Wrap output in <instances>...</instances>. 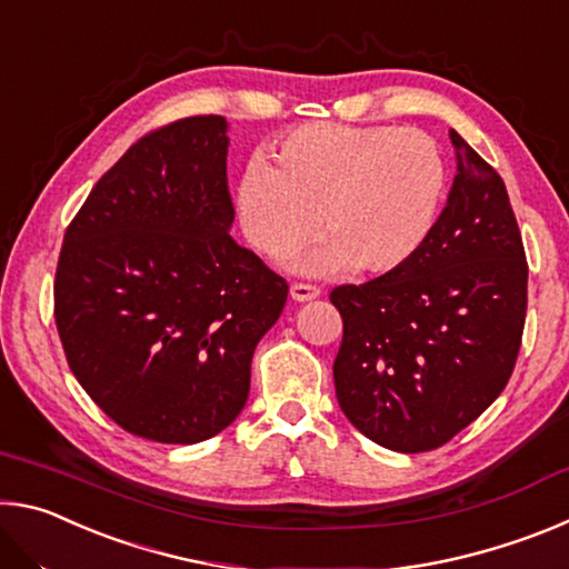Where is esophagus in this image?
I'll use <instances>...</instances> for the list:
<instances>
[{
    "label": "esophagus",
    "instance_id": "1",
    "mask_svg": "<svg viewBox=\"0 0 569 569\" xmlns=\"http://www.w3.org/2000/svg\"><path fill=\"white\" fill-rule=\"evenodd\" d=\"M319 296H321V288L313 286V283H293L291 286V298L298 303L311 301V298H319Z\"/></svg>",
    "mask_w": 569,
    "mask_h": 569
}]
</instances>
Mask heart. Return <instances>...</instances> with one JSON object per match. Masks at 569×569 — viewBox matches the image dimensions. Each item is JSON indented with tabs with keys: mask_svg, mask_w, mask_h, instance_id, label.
<instances>
[{
	"mask_svg": "<svg viewBox=\"0 0 569 569\" xmlns=\"http://www.w3.org/2000/svg\"><path fill=\"white\" fill-rule=\"evenodd\" d=\"M447 166L435 138L391 124L308 122L253 160L238 182L236 208L258 253L281 258L319 226L323 243L306 273L391 271L417 253L439 218Z\"/></svg>",
	"mask_w": 569,
	"mask_h": 569,
	"instance_id": "b5f03b06",
	"label": "heart"
}]
</instances>
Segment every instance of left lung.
I'll use <instances>...</instances> for the list:
<instances>
[{
    "mask_svg": "<svg viewBox=\"0 0 569 569\" xmlns=\"http://www.w3.org/2000/svg\"><path fill=\"white\" fill-rule=\"evenodd\" d=\"M459 172L447 208L407 263L331 291L343 319L336 399L377 445H447L515 371L527 316V258L505 180L449 132Z\"/></svg>",
    "mask_w": 569,
    "mask_h": 569,
    "instance_id": "left-lung-1",
    "label": "left lung"
}]
</instances>
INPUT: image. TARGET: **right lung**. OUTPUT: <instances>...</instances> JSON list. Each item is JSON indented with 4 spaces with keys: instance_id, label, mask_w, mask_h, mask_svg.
Returning a JSON list of instances; mask_svg holds the SVG:
<instances>
[{
    "instance_id": "obj_1",
    "label": "right lung",
    "mask_w": 569,
    "mask_h": 569,
    "mask_svg": "<svg viewBox=\"0 0 569 569\" xmlns=\"http://www.w3.org/2000/svg\"><path fill=\"white\" fill-rule=\"evenodd\" d=\"M228 122L148 132L67 226L54 321L90 399L134 437L198 445L246 407L256 343L288 283L230 238Z\"/></svg>"
}]
</instances>
